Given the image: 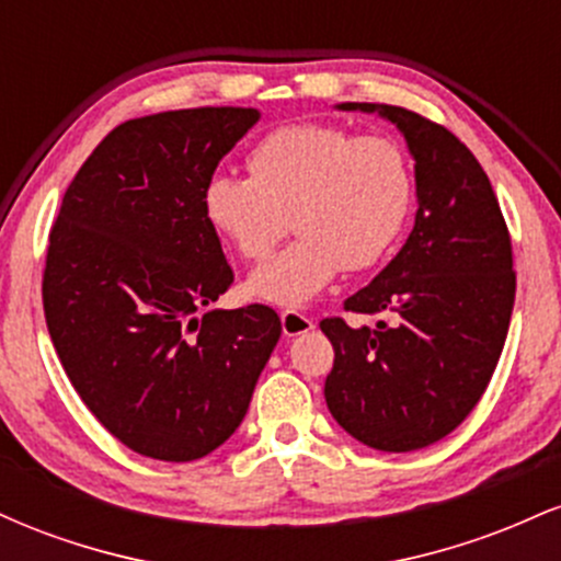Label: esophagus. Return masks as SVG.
Listing matches in <instances>:
<instances>
[{"mask_svg":"<svg viewBox=\"0 0 561 561\" xmlns=\"http://www.w3.org/2000/svg\"><path fill=\"white\" fill-rule=\"evenodd\" d=\"M313 330V319L306 317L300 311H282V332L285 337H298V334H306Z\"/></svg>","mask_w":561,"mask_h":561,"instance_id":"34e87169","label":"esophagus"}]
</instances>
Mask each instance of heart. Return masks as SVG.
<instances>
[{
  "label": "heart",
  "mask_w": 561,
  "mask_h": 561,
  "mask_svg": "<svg viewBox=\"0 0 561 561\" xmlns=\"http://www.w3.org/2000/svg\"><path fill=\"white\" fill-rule=\"evenodd\" d=\"M250 176L216 173L203 186V214L244 261H263L298 231L285 253L250 276L255 298L302 306L340 272L377 266L398 242L414 203L405 150L382 134L332 124H287L248 156Z\"/></svg>",
  "instance_id": "b5f03b06"
}]
</instances>
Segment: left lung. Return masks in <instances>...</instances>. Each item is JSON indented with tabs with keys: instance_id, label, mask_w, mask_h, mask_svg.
Listing matches in <instances>:
<instances>
[{
	"instance_id": "1",
	"label": "left lung",
	"mask_w": 561,
	"mask_h": 561,
	"mask_svg": "<svg viewBox=\"0 0 561 561\" xmlns=\"http://www.w3.org/2000/svg\"><path fill=\"white\" fill-rule=\"evenodd\" d=\"M337 107L398 126L420 208L396 259L345 300V311L388 313L390 324H319L334 347L324 398L347 435L403 454L454 433L491 382L517 289L512 240L485 171L446 126L396 105Z\"/></svg>"
}]
</instances>
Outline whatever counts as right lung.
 Masks as SVG:
<instances>
[{
  "label": "right lung",
  "instance_id": "obj_1",
  "mask_svg": "<svg viewBox=\"0 0 561 561\" xmlns=\"http://www.w3.org/2000/svg\"><path fill=\"white\" fill-rule=\"evenodd\" d=\"M259 118L192 107L115 126L49 231L42 298L57 358L102 427L150 459L195 461L229 440L279 343L268 306L202 312L234 282L203 186Z\"/></svg>",
  "mask_w": 561,
  "mask_h": 561
}]
</instances>
